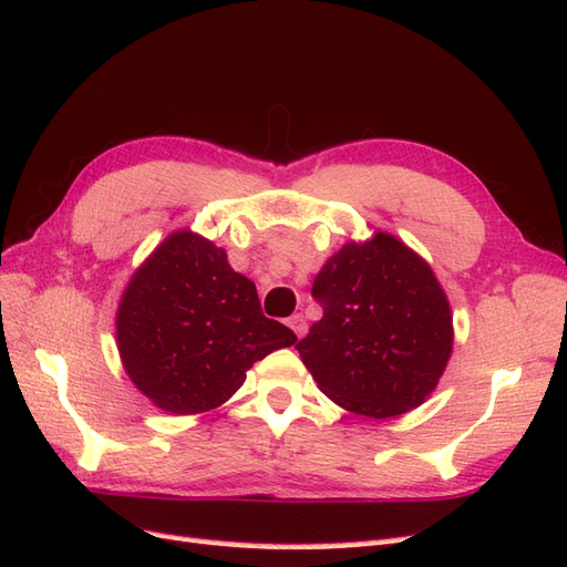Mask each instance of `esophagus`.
Returning <instances> with one entry per match:
<instances>
[{
	"label": "esophagus",
	"mask_w": 567,
	"mask_h": 567,
	"mask_svg": "<svg viewBox=\"0 0 567 567\" xmlns=\"http://www.w3.org/2000/svg\"><path fill=\"white\" fill-rule=\"evenodd\" d=\"M287 326L295 330V336H297V338H303V336H307V330H309V326H307V318H303L301 313L289 316V318H287Z\"/></svg>",
	"instance_id": "1"
}]
</instances>
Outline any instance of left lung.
I'll use <instances>...</instances> for the list:
<instances>
[{
    "mask_svg": "<svg viewBox=\"0 0 567 567\" xmlns=\"http://www.w3.org/2000/svg\"><path fill=\"white\" fill-rule=\"evenodd\" d=\"M311 295L323 318L297 352L321 393L371 419L410 412L433 393L453 352V316L410 246L385 231L344 244Z\"/></svg>",
    "mask_w": 567,
    "mask_h": 567,
    "instance_id": "8db88e82",
    "label": "left lung"
}]
</instances>
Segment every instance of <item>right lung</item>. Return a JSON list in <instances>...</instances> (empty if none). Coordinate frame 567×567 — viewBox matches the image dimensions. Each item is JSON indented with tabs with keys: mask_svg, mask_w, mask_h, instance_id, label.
Masks as SVG:
<instances>
[{
	"mask_svg": "<svg viewBox=\"0 0 567 567\" xmlns=\"http://www.w3.org/2000/svg\"><path fill=\"white\" fill-rule=\"evenodd\" d=\"M295 342L292 330L264 316L256 285L231 270L225 249L188 229L145 258L117 311L128 379L169 414L220 408L256 361Z\"/></svg>",
	"mask_w": 567,
	"mask_h": 567,
	"instance_id": "add662e5",
	"label": "right lung"
}]
</instances>
